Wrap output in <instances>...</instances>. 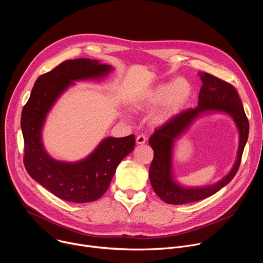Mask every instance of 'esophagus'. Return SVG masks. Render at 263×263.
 Masks as SVG:
<instances>
[{
	"mask_svg": "<svg viewBox=\"0 0 263 263\" xmlns=\"http://www.w3.org/2000/svg\"><path fill=\"white\" fill-rule=\"evenodd\" d=\"M145 141H146V137L143 134H140L136 137V143L137 144H143Z\"/></svg>",
	"mask_w": 263,
	"mask_h": 263,
	"instance_id": "1",
	"label": "esophagus"
}]
</instances>
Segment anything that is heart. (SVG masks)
I'll list each match as a JSON object with an SVG mask.
<instances>
[{
    "label": "heart",
    "mask_w": 263,
    "mask_h": 263,
    "mask_svg": "<svg viewBox=\"0 0 263 263\" xmlns=\"http://www.w3.org/2000/svg\"><path fill=\"white\" fill-rule=\"evenodd\" d=\"M193 95L192 83L183 77L159 83L142 90L134 100L136 110H149L157 106L153 122L162 125L177 117L189 104Z\"/></svg>",
    "instance_id": "heart-1"
}]
</instances>
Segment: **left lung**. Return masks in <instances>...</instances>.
<instances>
[{
  "label": "left lung",
  "mask_w": 263,
  "mask_h": 263,
  "mask_svg": "<svg viewBox=\"0 0 263 263\" xmlns=\"http://www.w3.org/2000/svg\"><path fill=\"white\" fill-rule=\"evenodd\" d=\"M202 87L199 93L198 106L184 110L155 130L148 143L154 151V158L149 166L148 176L156 195L165 203L182 205L206 199L226 186L236 175L245 145L249 136V121L245 114L241 100L231 84L222 81L210 73L199 72ZM210 111L228 114L235 121L240 142L237 160L232 171L218 182L202 187H186L179 184L172 173V147L174 140L184 133L200 116Z\"/></svg>",
  "instance_id": "8db88e82"
}]
</instances>
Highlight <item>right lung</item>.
<instances>
[{"label": "right lung", "instance_id": "add662e5", "mask_svg": "<svg viewBox=\"0 0 263 263\" xmlns=\"http://www.w3.org/2000/svg\"><path fill=\"white\" fill-rule=\"evenodd\" d=\"M114 67L99 60H66L37 78L22 111L24 163L28 174L56 197L72 203L100 199L108 190L120 162L135 146V136L106 137L87 157L74 162L52 158L43 142V129L52 107L73 81L100 80Z\"/></svg>", "mask_w": 263, "mask_h": 263}]
</instances>
